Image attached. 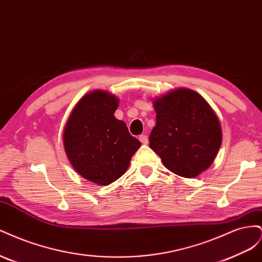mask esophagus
<instances>
[{
    "mask_svg": "<svg viewBox=\"0 0 262 262\" xmlns=\"http://www.w3.org/2000/svg\"><path fill=\"white\" fill-rule=\"evenodd\" d=\"M139 140L141 141L142 144H147L148 143V138H147L146 134H141Z\"/></svg>",
    "mask_w": 262,
    "mask_h": 262,
    "instance_id": "34e87169",
    "label": "esophagus"
}]
</instances>
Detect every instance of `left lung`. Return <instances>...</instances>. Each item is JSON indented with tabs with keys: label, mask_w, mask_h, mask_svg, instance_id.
Masks as SVG:
<instances>
[{
	"label": "left lung",
	"mask_w": 262,
	"mask_h": 262,
	"mask_svg": "<svg viewBox=\"0 0 262 262\" xmlns=\"http://www.w3.org/2000/svg\"><path fill=\"white\" fill-rule=\"evenodd\" d=\"M156 125L149 147L176 175L193 178L207 170L222 144V130L214 110L201 95L178 89L154 100Z\"/></svg>",
	"instance_id": "8db88e82"
}]
</instances>
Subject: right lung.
I'll list each match as a JSON object with an SVG mask.
<instances>
[{"label": "right lung", "mask_w": 262, "mask_h": 262, "mask_svg": "<svg viewBox=\"0 0 262 262\" xmlns=\"http://www.w3.org/2000/svg\"><path fill=\"white\" fill-rule=\"evenodd\" d=\"M118 105L119 99L107 92L86 94L75 105L63 131V144L73 168L100 186L120 178L141 146L125 123L114 116Z\"/></svg>", "instance_id": "right-lung-1"}]
</instances>
